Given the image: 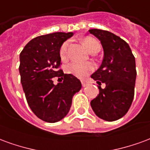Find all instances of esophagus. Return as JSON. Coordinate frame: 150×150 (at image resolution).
Wrapping results in <instances>:
<instances>
[{
    "label": "esophagus",
    "instance_id": "esophagus-1",
    "mask_svg": "<svg viewBox=\"0 0 150 150\" xmlns=\"http://www.w3.org/2000/svg\"><path fill=\"white\" fill-rule=\"evenodd\" d=\"M87 85H88V83H86V82H82V86H83V87H86V86H87Z\"/></svg>",
    "mask_w": 150,
    "mask_h": 150
}]
</instances>
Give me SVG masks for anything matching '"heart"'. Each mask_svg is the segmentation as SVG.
Listing matches in <instances>:
<instances>
[{
  "instance_id": "b5f03b06",
  "label": "heart",
  "mask_w": 150,
  "mask_h": 150,
  "mask_svg": "<svg viewBox=\"0 0 150 150\" xmlns=\"http://www.w3.org/2000/svg\"><path fill=\"white\" fill-rule=\"evenodd\" d=\"M82 42L83 43L85 47L88 49L89 52L92 53L99 51L100 50V43L94 38L86 37L82 39ZM68 42H64L59 49V55L62 59H66L67 58V50H68ZM95 70V66L91 62H85L81 63L78 62H69L66 66V71L68 74L74 75L78 78H85L88 75Z\"/></svg>"
}]
</instances>
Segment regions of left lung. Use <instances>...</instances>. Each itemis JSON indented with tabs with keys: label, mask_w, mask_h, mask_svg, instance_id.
I'll return each mask as SVG.
<instances>
[{
	"label": "left lung",
	"mask_w": 150,
	"mask_h": 150,
	"mask_svg": "<svg viewBox=\"0 0 150 150\" xmlns=\"http://www.w3.org/2000/svg\"><path fill=\"white\" fill-rule=\"evenodd\" d=\"M89 32L100 41L104 49L100 67L91 76L100 90L91 106L100 118L114 121L125 115L134 97L135 57L129 44L109 31L93 29ZM102 82L106 85L104 88L100 87Z\"/></svg>",
	"instance_id": "8db88e82"
}]
</instances>
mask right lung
Instances as JSON below:
<instances>
[{
  "label": "right lung",
  "instance_id": "add662e5",
  "mask_svg": "<svg viewBox=\"0 0 150 150\" xmlns=\"http://www.w3.org/2000/svg\"><path fill=\"white\" fill-rule=\"evenodd\" d=\"M73 33L56 32L34 38L20 54L19 72L32 112L46 122L54 123L68 113L73 96L82 88L74 75L64 74L59 49ZM54 77L62 80L54 85Z\"/></svg>",
  "mask_w": 150,
  "mask_h": 150
}]
</instances>
